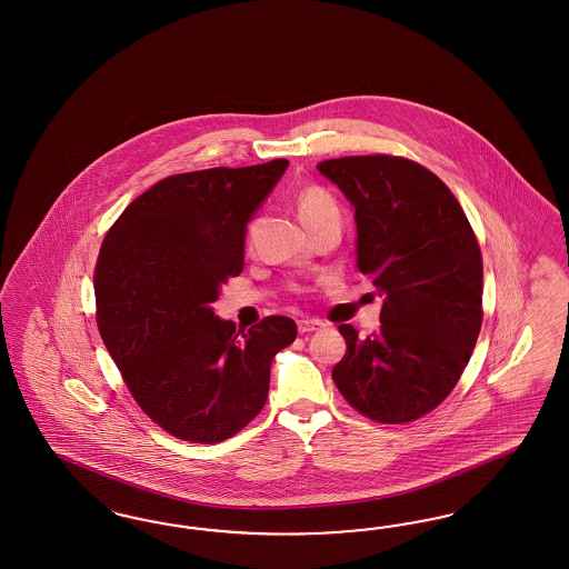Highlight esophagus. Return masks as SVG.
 <instances>
[{
	"label": "esophagus",
	"instance_id": "34e87169",
	"mask_svg": "<svg viewBox=\"0 0 569 569\" xmlns=\"http://www.w3.org/2000/svg\"><path fill=\"white\" fill-rule=\"evenodd\" d=\"M319 328H323V323H321L319 319H298V332H300V335L316 332Z\"/></svg>",
	"mask_w": 569,
	"mask_h": 569
}]
</instances>
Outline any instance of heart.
I'll use <instances>...</instances> for the list:
<instances>
[{
  "mask_svg": "<svg viewBox=\"0 0 569 569\" xmlns=\"http://www.w3.org/2000/svg\"><path fill=\"white\" fill-rule=\"evenodd\" d=\"M298 211H300V218L305 224L313 222L319 216H326V213H332V211H339L337 201L319 186H307L300 194H298ZM256 232V224H250L248 228V241H251Z\"/></svg>",
  "mask_w": 569,
  "mask_h": 569,
  "instance_id": "1",
  "label": "heart"
}]
</instances>
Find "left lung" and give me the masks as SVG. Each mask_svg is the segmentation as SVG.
I'll return each mask as SVG.
<instances>
[{
	"label": "left lung",
	"instance_id": "8db88e82",
	"mask_svg": "<svg viewBox=\"0 0 569 569\" xmlns=\"http://www.w3.org/2000/svg\"><path fill=\"white\" fill-rule=\"evenodd\" d=\"M319 173L356 207V264L383 295L381 328L332 368L342 398L377 423H410L453 391L482 326V256L438 176L389 154L323 160Z\"/></svg>",
	"mask_w": 569,
	"mask_h": 569
}]
</instances>
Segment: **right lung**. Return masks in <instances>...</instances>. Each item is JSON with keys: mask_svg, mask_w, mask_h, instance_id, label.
<instances>
[{"mask_svg": "<svg viewBox=\"0 0 569 569\" xmlns=\"http://www.w3.org/2000/svg\"><path fill=\"white\" fill-rule=\"evenodd\" d=\"M288 160L169 176L129 204L94 264L97 328L122 381L164 432L216 445L241 432L269 396L274 353L295 319L250 330L211 302L243 271L246 228Z\"/></svg>", "mask_w": 569, "mask_h": 569, "instance_id": "add662e5", "label": "right lung"}]
</instances>
